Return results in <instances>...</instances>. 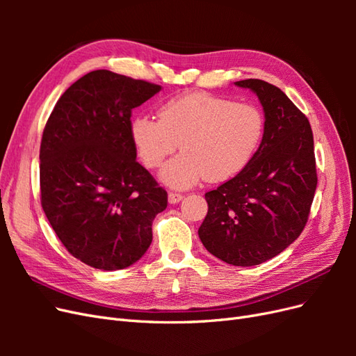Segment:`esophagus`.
Instances as JSON below:
<instances>
[{
    "mask_svg": "<svg viewBox=\"0 0 356 356\" xmlns=\"http://www.w3.org/2000/svg\"><path fill=\"white\" fill-rule=\"evenodd\" d=\"M182 199H184V196L179 195V193H169V195H168V202H169L170 204L179 203Z\"/></svg>",
    "mask_w": 356,
    "mask_h": 356,
    "instance_id": "obj_1",
    "label": "esophagus"
}]
</instances>
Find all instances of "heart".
<instances>
[{
	"label": "heart",
	"instance_id": "heart-1",
	"mask_svg": "<svg viewBox=\"0 0 356 356\" xmlns=\"http://www.w3.org/2000/svg\"><path fill=\"white\" fill-rule=\"evenodd\" d=\"M264 129V115L255 105L187 93L161 105L159 120L135 117L131 136L149 169L163 165L179 144L182 153L163 166L159 178L168 187L188 188L203 177L222 182L241 174L258 152Z\"/></svg>",
	"mask_w": 356,
	"mask_h": 356
}]
</instances>
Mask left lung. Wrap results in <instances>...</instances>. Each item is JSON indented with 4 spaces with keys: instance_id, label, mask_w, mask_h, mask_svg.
I'll use <instances>...</instances> for the list:
<instances>
[{
    "instance_id": "1",
    "label": "left lung",
    "mask_w": 356,
    "mask_h": 356,
    "mask_svg": "<svg viewBox=\"0 0 356 356\" xmlns=\"http://www.w3.org/2000/svg\"><path fill=\"white\" fill-rule=\"evenodd\" d=\"M234 84L257 95L264 136L241 174L204 195L208 213L199 238L224 263L250 267L281 254L303 232L318 177L306 115L270 83L248 79Z\"/></svg>"
}]
</instances>
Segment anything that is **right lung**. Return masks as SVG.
Masks as SVG:
<instances>
[{
  "label": "right lung",
  "mask_w": 356,
  "mask_h": 356,
  "mask_svg": "<svg viewBox=\"0 0 356 356\" xmlns=\"http://www.w3.org/2000/svg\"><path fill=\"white\" fill-rule=\"evenodd\" d=\"M160 86L96 70L60 96L42 132L41 204L68 252L99 270L135 264L168 193L136 161L131 114Z\"/></svg>",
  "instance_id": "right-lung-1"
}]
</instances>
